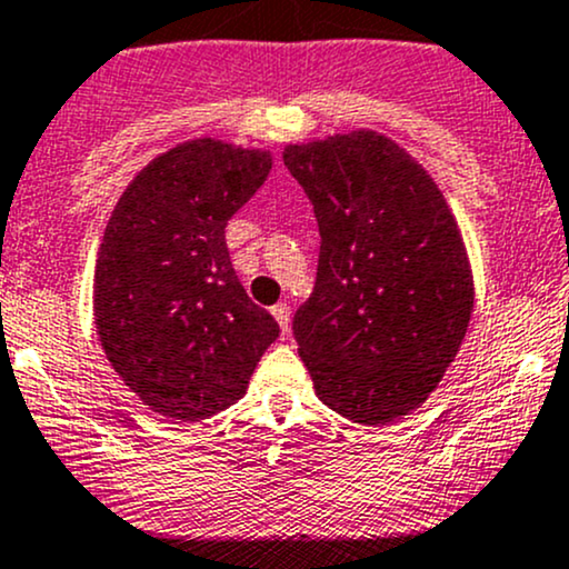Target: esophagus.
Here are the masks:
<instances>
[{
	"label": "esophagus",
	"mask_w": 569,
	"mask_h": 569,
	"mask_svg": "<svg viewBox=\"0 0 569 569\" xmlns=\"http://www.w3.org/2000/svg\"><path fill=\"white\" fill-rule=\"evenodd\" d=\"M273 320L279 322V328H282V333H290V307L287 303H277V307L271 309Z\"/></svg>",
	"instance_id": "34e87169"
}]
</instances>
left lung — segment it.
Listing matches in <instances>:
<instances>
[{
	"label": "left lung",
	"mask_w": 569,
	"mask_h": 569,
	"mask_svg": "<svg viewBox=\"0 0 569 569\" xmlns=\"http://www.w3.org/2000/svg\"><path fill=\"white\" fill-rule=\"evenodd\" d=\"M315 206L320 260L292 317L322 405L388 426L429 399L475 307L467 249L433 179L371 130L284 146Z\"/></svg>",
	"instance_id": "8db88e82"
}]
</instances>
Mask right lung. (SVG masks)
Segmentation results:
<instances>
[{"label": "right lung", "instance_id": "right-lung-1", "mask_svg": "<svg viewBox=\"0 0 569 569\" xmlns=\"http://www.w3.org/2000/svg\"><path fill=\"white\" fill-rule=\"evenodd\" d=\"M271 173V154L187 140L146 164L108 219L94 268V322L127 388L176 423L247 393L279 326L249 301L224 228Z\"/></svg>", "mask_w": 569, "mask_h": 569}]
</instances>
